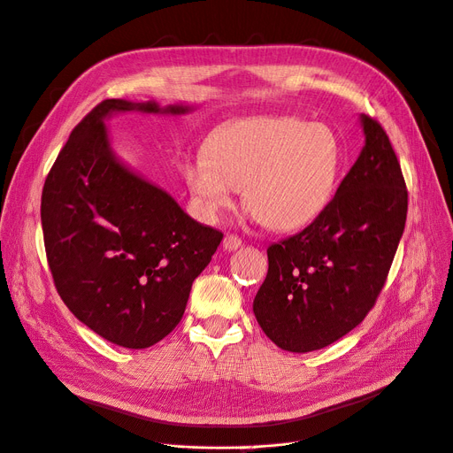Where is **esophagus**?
Here are the masks:
<instances>
[{"label": "esophagus", "mask_w": 453, "mask_h": 453, "mask_svg": "<svg viewBox=\"0 0 453 453\" xmlns=\"http://www.w3.org/2000/svg\"><path fill=\"white\" fill-rule=\"evenodd\" d=\"M222 245H224L226 251H236L242 245V240L236 234H226Z\"/></svg>", "instance_id": "obj_1"}]
</instances>
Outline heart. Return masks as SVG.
Returning a JSON list of instances; mask_svg holds the SVG:
<instances>
[{
  "instance_id": "1",
  "label": "heart",
  "mask_w": 453,
  "mask_h": 453,
  "mask_svg": "<svg viewBox=\"0 0 453 453\" xmlns=\"http://www.w3.org/2000/svg\"><path fill=\"white\" fill-rule=\"evenodd\" d=\"M342 166L336 134L295 115H258L215 130L203 153L180 162L196 210L215 220L243 203L258 222L289 231L309 224L333 196Z\"/></svg>"
}]
</instances>
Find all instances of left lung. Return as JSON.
I'll use <instances>...</instances> for the list:
<instances>
[{"label": "left lung", "instance_id": "1", "mask_svg": "<svg viewBox=\"0 0 453 453\" xmlns=\"http://www.w3.org/2000/svg\"><path fill=\"white\" fill-rule=\"evenodd\" d=\"M365 146L336 195L300 233L267 248L269 271L253 303L283 350L334 343L376 305L404 229L408 191L383 127L361 115Z\"/></svg>", "mask_w": 453, "mask_h": 453}]
</instances>
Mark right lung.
Masks as SVG:
<instances>
[{
	"mask_svg": "<svg viewBox=\"0 0 453 453\" xmlns=\"http://www.w3.org/2000/svg\"><path fill=\"white\" fill-rule=\"evenodd\" d=\"M130 110L160 111L151 101L104 99L72 130L43 186L41 226L54 285L73 316L115 345L146 349L179 325L224 234L115 160L103 120Z\"/></svg>",
	"mask_w": 453,
	"mask_h": 453,
	"instance_id": "1",
	"label": "right lung"
}]
</instances>
